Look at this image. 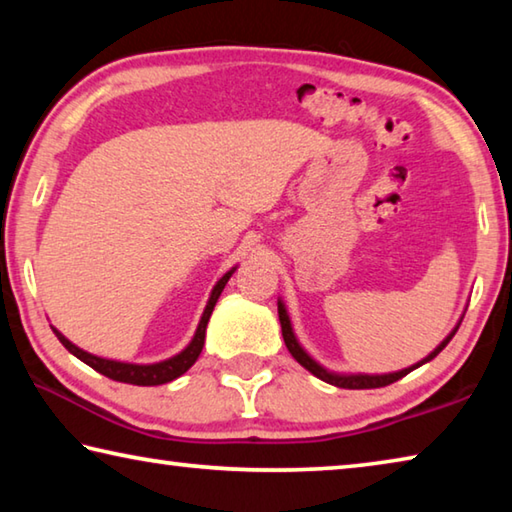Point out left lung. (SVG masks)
Wrapping results in <instances>:
<instances>
[{
	"label": "left lung",
	"mask_w": 512,
	"mask_h": 512,
	"mask_svg": "<svg viewBox=\"0 0 512 512\" xmlns=\"http://www.w3.org/2000/svg\"><path fill=\"white\" fill-rule=\"evenodd\" d=\"M277 314H280V325H282V336H284V343H287V348H289V352H291V357L296 359L302 368H307L311 375H316L318 379H323V381H327V384H332V386H339V388H350V391H359V388H381V386H388V384H393V381H397V379H402V377H406L409 375L411 370H415L418 366H422V363H427V361H431L433 357H436V354H440L443 352V348L445 345L452 341V336L456 334V329L452 334L447 336V339L438 345L436 350H433L427 359H422L420 363H415V366H411V368H404V370H400V372H391V375H334V372H327L323 366H318V363L309 357V354L300 348V343L296 341V336H293V329H291V320H289V316H287V309H284V305L282 302H277Z\"/></svg>",
	"instance_id": "8db88e82"
}]
</instances>
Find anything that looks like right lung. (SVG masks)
Masks as SVG:
<instances>
[{"label":"right lung","instance_id":"obj_1","mask_svg":"<svg viewBox=\"0 0 512 512\" xmlns=\"http://www.w3.org/2000/svg\"><path fill=\"white\" fill-rule=\"evenodd\" d=\"M235 273V268L232 271L225 273L219 282H216V287L212 289V296L207 300V307L201 316V323H198V329L194 334L192 343L187 345V348L176 354V357H171L167 361H160V363H151V366H137V363H121V361H110V359H101V357H94V354L85 352L81 348H76L74 343H69L63 334L54 329V334L58 336V341L65 345V348L74 354L76 359H81L83 363H88L90 368H94L101 375H106L108 379H115V381H124V384H133V386H160V384H167V381H173L176 377L183 375L189 368L194 366L198 354L203 350V343H205V327H207V320H210L212 311L216 300H219L221 291L225 284H228L230 275Z\"/></svg>","mask_w":512,"mask_h":512}]
</instances>
